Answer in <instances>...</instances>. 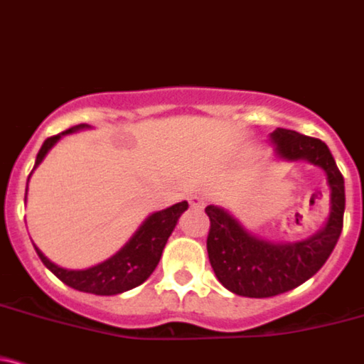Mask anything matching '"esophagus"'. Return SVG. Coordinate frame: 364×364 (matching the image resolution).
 I'll return each instance as SVG.
<instances>
[{"mask_svg":"<svg viewBox=\"0 0 364 364\" xmlns=\"http://www.w3.org/2000/svg\"><path fill=\"white\" fill-rule=\"evenodd\" d=\"M190 205L193 209H204L205 208V197L204 195H190L188 197Z\"/></svg>","mask_w":364,"mask_h":364,"instance_id":"obj_1","label":"esophagus"}]
</instances>
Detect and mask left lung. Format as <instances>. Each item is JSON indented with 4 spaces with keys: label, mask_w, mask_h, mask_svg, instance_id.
Returning <instances> with one entry per match:
<instances>
[{
    "label": "left lung",
    "mask_w": 364,
    "mask_h": 364,
    "mask_svg": "<svg viewBox=\"0 0 364 364\" xmlns=\"http://www.w3.org/2000/svg\"><path fill=\"white\" fill-rule=\"evenodd\" d=\"M269 141L274 146V159L304 160L324 171L330 188V214L323 227L307 239L274 242L247 230L228 209L205 208L211 220L208 255L214 274L228 291L247 298L286 293L317 274L338 242L346 211L343 178L323 141L288 129H275Z\"/></svg>",
    "instance_id": "8db88e82"
}]
</instances>
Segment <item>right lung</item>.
I'll use <instances>...</instances> for the list:
<instances>
[{
    "label": "right lung",
    "mask_w": 364,
    "mask_h": 364,
    "mask_svg": "<svg viewBox=\"0 0 364 364\" xmlns=\"http://www.w3.org/2000/svg\"><path fill=\"white\" fill-rule=\"evenodd\" d=\"M87 129H92V125L80 124L68 129V131L57 134V136L45 139V143L41 144L40 151H38L36 155V162H34L33 171L43 162L47 153L50 151L64 136L78 131H87ZM33 171H31V174H33ZM24 200H28V190H26ZM186 209H188V202L183 200L171 205V208L162 209V211L151 213L150 216L139 225V228L134 232L131 239H129L120 250L114 252L113 256H109L105 262L97 263V265L89 267V269H64V267H59L53 262H50V259L41 252V250L36 244H33V246L34 250H36L38 256H40L41 262H43V265L47 267L57 279H60L66 286L83 293L112 296V294L129 291V289L143 284V282L150 277L153 270L159 265L160 256H162L164 247H166L167 244V239H169L172 230H174L176 225H178L179 216H181Z\"/></svg>",
    "instance_id": "right-lung-1"
}]
</instances>
